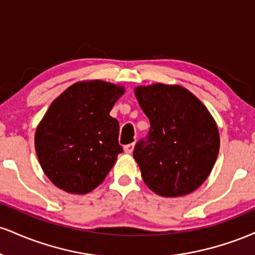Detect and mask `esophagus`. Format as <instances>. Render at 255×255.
I'll return each mask as SVG.
<instances>
[{
  "instance_id": "esophagus-1",
  "label": "esophagus",
  "mask_w": 255,
  "mask_h": 255,
  "mask_svg": "<svg viewBox=\"0 0 255 255\" xmlns=\"http://www.w3.org/2000/svg\"><path fill=\"white\" fill-rule=\"evenodd\" d=\"M134 146H135V144H134V142H130V144H127V145H125V152L126 153H131V152H133V150H134Z\"/></svg>"
}]
</instances>
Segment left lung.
<instances>
[{
    "label": "left lung",
    "mask_w": 255,
    "mask_h": 255,
    "mask_svg": "<svg viewBox=\"0 0 255 255\" xmlns=\"http://www.w3.org/2000/svg\"><path fill=\"white\" fill-rule=\"evenodd\" d=\"M135 96L150 130L133 156L146 186L162 197H181L201 186L219 151L215 120L199 99L176 85L139 86Z\"/></svg>",
    "instance_id": "1"
}]
</instances>
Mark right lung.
<instances>
[{
	"mask_svg": "<svg viewBox=\"0 0 255 255\" xmlns=\"http://www.w3.org/2000/svg\"><path fill=\"white\" fill-rule=\"evenodd\" d=\"M124 93L101 80L68 87L52 102L38 126L34 145L40 166L55 186L86 194L104 181L124 151L120 125L110 110Z\"/></svg>",
	"mask_w": 255,
	"mask_h": 255,
	"instance_id": "right-lung-1",
	"label": "right lung"
}]
</instances>
